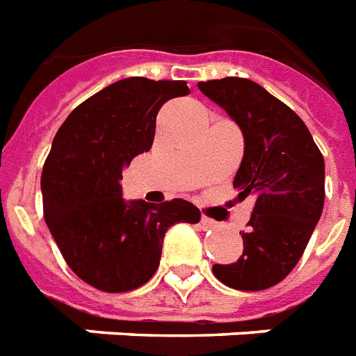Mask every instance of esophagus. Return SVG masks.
<instances>
[{"instance_id": "obj_1", "label": "esophagus", "mask_w": 356, "mask_h": 356, "mask_svg": "<svg viewBox=\"0 0 356 356\" xmlns=\"http://www.w3.org/2000/svg\"><path fill=\"white\" fill-rule=\"evenodd\" d=\"M201 225H203L204 229H214V227H218V222H214L209 216H201Z\"/></svg>"}]
</instances>
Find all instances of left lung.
Segmentation results:
<instances>
[{
  "label": "left lung",
  "mask_w": 356,
  "mask_h": 356,
  "mask_svg": "<svg viewBox=\"0 0 356 356\" xmlns=\"http://www.w3.org/2000/svg\"><path fill=\"white\" fill-rule=\"evenodd\" d=\"M199 90L243 131L233 188L241 199L256 197L241 258L214 264L212 273L235 290H266L294 269L323 214V153L302 119L258 83L224 77L201 81Z\"/></svg>",
  "instance_id": "left-lung-1"
}]
</instances>
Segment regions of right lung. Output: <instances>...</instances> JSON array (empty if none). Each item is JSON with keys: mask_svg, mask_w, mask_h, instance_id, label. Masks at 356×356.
Wrapping results in <instances>:
<instances>
[{"mask_svg": "<svg viewBox=\"0 0 356 356\" xmlns=\"http://www.w3.org/2000/svg\"><path fill=\"white\" fill-rule=\"evenodd\" d=\"M186 95V81L127 77L79 104L54 136L41 175L43 216L70 269L102 292L149 281L168 227L201 220L184 199L121 195L123 168L149 152L161 106Z\"/></svg>", "mask_w": 356, "mask_h": 356, "instance_id": "1", "label": "right lung"}]
</instances>
